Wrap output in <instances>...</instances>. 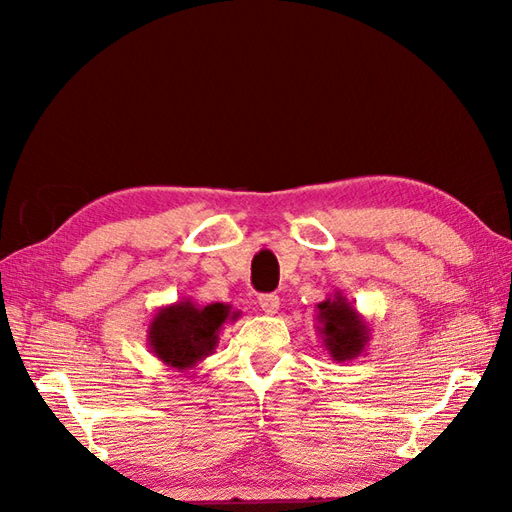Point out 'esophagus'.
I'll return each instance as SVG.
<instances>
[{
    "label": "esophagus",
    "instance_id": "obj_1",
    "mask_svg": "<svg viewBox=\"0 0 512 512\" xmlns=\"http://www.w3.org/2000/svg\"><path fill=\"white\" fill-rule=\"evenodd\" d=\"M257 303L266 314H275L279 310V297L277 295H259Z\"/></svg>",
    "mask_w": 512,
    "mask_h": 512
}]
</instances>
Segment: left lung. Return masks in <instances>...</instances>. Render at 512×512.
<instances>
[{
  "mask_svg": "<svg viewBox=\"0 0 512 512\" xmlns=\"http://www.w3.org/2000/svg\"><path fill=\"white\" fill-rule=\"evenodd\" d=\"M317 323L321 341L332 361H354L367 352L372 328L341 290L317 303Z\"/></svg>",
  "mask_w": 512,
  "mask_h": 512,
  "instance_id": "8db88e82",
  "label": "left lung"
}]
</instances>
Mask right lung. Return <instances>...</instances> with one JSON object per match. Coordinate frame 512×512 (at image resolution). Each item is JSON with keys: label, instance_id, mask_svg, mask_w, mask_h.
Masks as SVG:
<instances>
[{"label": "right lung", "instance_id": "obj_1", "mask_svg": "<svg viewBox=\"0 0 512 512\" xmlns=\"http://www.w3.org/2000/svg\"><path fill=\"white\" fill-rule=\"evenodd\" d=\"M239 319V312L226 303L198 306L182 299L158 308L147 328V347L158 361L171 369H191L215 352L226 323Z\"/></svg>", "mask_w": 512, "mask_h": 512}]
</instances>
